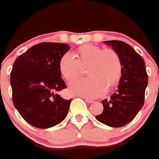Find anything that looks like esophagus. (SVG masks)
I'll return each instance as SVG.
<instances>
[{
	"label": "esophagus",
	"instance_id": "esophagus-1",
	"mask_svg": "<svg viewBox=\"0 0 159 159\" xmlns=\"http://www.w3.org/2000/svg\"><path fill=\"white\" fill-rule=\"evenodd\" d=\"M84 100L86 101L87 102H88V103H92V102H93V100L92 99H88V98H84Z\"/></svg>",
	"mask_w": 159,
	"mask_h": 159
}]
</instances>
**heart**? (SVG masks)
I'll use <instances>...</instances> for the list:
<instances>
[{
    "instance_id": "b5f03b06",
    "label": "heart",
    "mask_w": 159,
    "mask_h": 159,
    "mask_svg": "<svg viewBox=\"0 0 159 159\" xmlns=\"http://www.w3.org/2000/svg\"><path fill=\"white\" fill-rule=\"evenodd\" d=\"M75 59L65 53L59 60V71L70 82L80 75L82 68L87 67L88 78L74 81L69 85L71 94L88 98L99 96L119 83L123 64L115 50L103 49L95 44H84L75 52Z\"/></svg>"
}]
</instances>
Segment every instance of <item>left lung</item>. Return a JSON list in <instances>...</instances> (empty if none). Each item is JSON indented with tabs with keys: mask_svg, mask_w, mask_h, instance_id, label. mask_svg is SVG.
Masks as SVG:
<instances>
[{
	"mask_svg": "<svg viewBox=\"0 0 159 159\" xmlns=\"http://www.w3.org/2000/svg\"><path fill=\"white\" fill-rule=\"evenodd\" d=\"M119 54L123 64L118 89L110 99L102 101L103 111L98 121L112 127H121L133 120L144 104L148 75L144 60L128 43L120 40L104 41Z\"/></svg>",
	"mask_w": 159,
	"mask_h": 159,
	"instance_id": "obj_1",
	"label": "left lung"
}]
</instances>
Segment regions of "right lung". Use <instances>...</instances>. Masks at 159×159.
<instances>
[{
  "instance_id": "1",
  "label": "right lung",
  "mask_w": 159,
  "mask_h": 159,
  "mask_svg": "<svg viewBox=\"0 0 159 159\" xmlns=\"http://www.w3.org/2000/svg\"><path fill=\"white\" fill-rule=\"evenodd\" d=\"M70 49L67 43L43 42L19 56L10 74L14 107L25 121L49 128L66 118L71 99L57 92L67 88L59 71V60Z\"/></svg>"
}]
</instances>
